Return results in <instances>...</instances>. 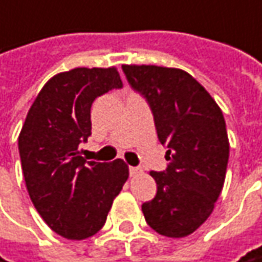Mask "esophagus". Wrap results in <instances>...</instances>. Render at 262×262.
I'll list each match as a JSON object with an SVG mask.
<instances>
[{
	"label": "esophagus",
	"mask_w": 262,
	"mask_h": 262,
	"mask_svg": "<svg viewBox=\"0 0 262 262\" xmlns=\"http://www.w3.org/2000/svg\"><path fill=\"white\" fill-rule=\"evenodd\" d=\"M142 171H143V170L140 169V167H133V166H130V167H129V173H130L132 177H133V176L140 174Z\"/></svg>",
	"instance_id": "1"
}]
</instances>
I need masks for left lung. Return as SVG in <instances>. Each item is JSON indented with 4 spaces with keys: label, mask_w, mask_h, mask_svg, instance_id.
Listing matches in <instances>:
<instances>
[{
    "label": "left lung",
    "mask_w": 262,
    "mask_h": 262,
    "mask_svg": "<svg viewBox=\"0 0 262 262\" xmlns=\"http://www.w3.org/2000/svg\"><path fill=\"white\" fill-rule=\"evenodd\" d=\"M122 69L132 89L147 102L157 137L167 149L166 170L150 171L157 193L142 204L146 223L166 237H186L207 220L224 184L230 144L223 112L182 69Z\"/></svg>",
    "instance_id": "obj_1"
}]
</instances>
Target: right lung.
Instances as JSON below:
<instances>
[{
    "instance_id": "right-lung-1",
    "label": "right lung",
    "mask_w": 262,
    "mask_h": 262,
    "mask_svg": "<svg viewBox=\"0 0 262 262\" xmlns=\"http://www.w3.org/2000/svg\"><path fill=\"white\" fill-rule=\"evenodd\" d=\"M123 83L116 68H76L49 79L29 109L18 150L29 197L43 221L68 239L105 226L129 177L122 159L86 162L79 146L92 133L93 100Z\"/></svg>"
}]
</instances>
